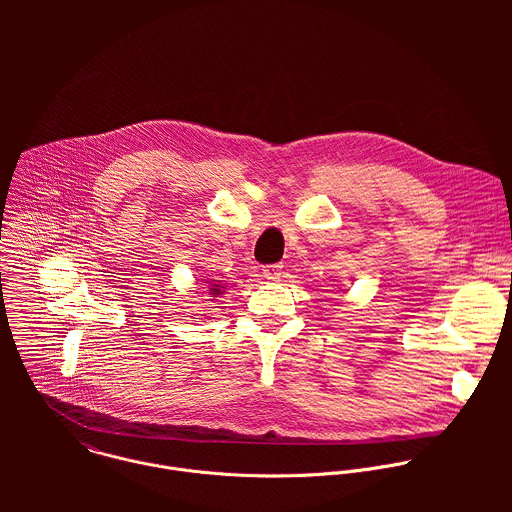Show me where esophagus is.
Here are the masks:
<instances>
[{"instance_id": "obj_1", "label": "esophagus", "mask_w": 512, "mask_h": 512, "mask_svg": "<svg viewBox=\"0 0 512 512\" xmlns=\"http://www.w3.org/2000/svg\"><path fill=\"white\" fill-rule=\"evenodd\" d=\"M262 274H264V278H268V280H280V276H282V266H280V264H268V266H264Z\"/></svg>"}]
</instances>
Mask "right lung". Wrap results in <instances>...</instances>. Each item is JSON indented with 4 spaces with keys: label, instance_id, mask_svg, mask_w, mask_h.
<instances>
[{
    "label": "right lung",
    "instance_id": "add662e5",
    "mask_svg": "<svg viewBox=\"0 0 512 512\" xmlns=\"http://www.w3.org/2000/svg\"><path fill=\"white\" fill-rule=\"evenodd\" d=\"M217 288H219V286H217ZM211 290H213V292H215V295H219V290H215V288H211Z\"/></svg>",
    "mask_w": 512,
    "mask_h": 512
}]
</instances>
